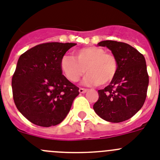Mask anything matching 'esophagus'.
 <instances>
[{
  "label": "esophagus",
  "instance_id": "1",
  "mask_svg": "<svg viewBox=\"0 0 160 160\" xmlns=\"http://www.w3.org/2000/svg\"><path fill=\"white\" fill-rule=\"evenodd\" d=\"M87 91H88L87 89L83 88H80V89H79V92H80V93H85Z\"/></svg>",
  "mask_w": 160,
  "mask_h": 160
}]
</instances>
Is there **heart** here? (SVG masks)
Segmentation results:
<instances>
[{
  "instance_id": "1",
  "label": "heart",
  "mask_w": 160,
  "mask_h": 160,
  "mask_svg": "<svg viewBox=\"0 0 160 160\" xmlns=\"http://www.w3.org/2000/svg\"><path fill=\"white\" fill-rule=\"evenodd\" d=\"M73 56H64L60 68L66 78L76 83L86 73L83 80L86 85H106L116 77L118 61L113 54L103 48L89 46L73 52Z\"/></svg>"
}]
</instances>
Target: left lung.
<instances>
[{
	"label": "left lung",
	"instance_id": "1",
	"mask_svg": "<svg viewBox=\"0 0 160 160\" xmlns=\"http://www.w3.org/2000/svg\"><path fill=\"white\" fill-rule=\"evenodd\" d=\"M98 45L112 51L117 59L118 71L109 85L98 91L99 99L93 109L106 121H125L137 113L146 100L149 77L145 58L126 43L103 41Z\"/></svg>",
	"mask_w": 160,
	"mask_h": 160
}]
</instances>
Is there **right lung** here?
Wrapping results in <instances>:
<instances>
[{"mask_svg": "<svg viewBox=\"0 0 160 160\" xmlns=\"http://www.w3.org/2000/svg\"><path fill=\"white\" fill-rule=\"evenodd\" d=\"M75 43L48 42L21 54L12 78L16 107L31 123L55 126L69 112L79 88L62 74L60 60Z\"/></svg>", "mask_w": 160, "mask_h": 160, "instance_id": "right-lung-1", "label": "right lung"}]
</instances>
